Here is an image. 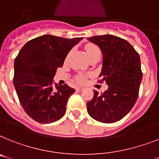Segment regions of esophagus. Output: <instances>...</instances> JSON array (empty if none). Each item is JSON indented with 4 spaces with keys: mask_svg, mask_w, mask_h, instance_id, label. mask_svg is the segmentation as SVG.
I'll return each mask as SVG.
<instances>
[{
    "mask_svg": "<svg viewBox=\"0 0 159 159\" xmlns=\"http://www.w3.org/2000/svg\"><path fill=\"white\" fill-rule=\"evenodd\" d=\"M83 90H84V88H82V87L76 88V91L77 92H81V91H83Z\"/></svg>",
    "mask_w": 159,
    "mask_h": 159,
    "instance_id": "34e87169",
    "label": "esophagus"
}]
</instances>
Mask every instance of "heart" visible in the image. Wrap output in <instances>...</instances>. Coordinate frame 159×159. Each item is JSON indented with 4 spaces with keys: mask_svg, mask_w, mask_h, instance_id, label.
Here are the masks:
<instances>
[{
    "mask_svg": "<svg viewBox=\"0 0 159 159\" xmlns=\"http://www.w3.org/2000/svg\"><path fill=\"white\" fill-rule=\"evenodd\" d=\"M85 52H86L88 57H90L95 54H98V53L101 54L100 48L93 44H88L85 46ZM76 80L79 83H84L86 80V76L84 75H80L76 77Z\"/></svg>",
    "mask_w": 159,
    "mask_h": 159,
    "instance_id": "heart-1",
    "label": "heart"
}]
</instances>
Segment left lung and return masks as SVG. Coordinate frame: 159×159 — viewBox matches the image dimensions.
I'll return each instance as SVG.
<instances>
[{
    "label": "left lung",
    "mask_w": 159,
    "mask_h": 159,
    "mask_svg": "<svg viewBox=\"0 0 159 159\" xmlns=\"http://www.w3.org/2000/svg\"><path fill=\"white\" fill-rule=\"evenodd\" d=\"M88 40L102 50L99 83L109 86L102 94L94 90L93 98L87 102L88 113L101 123H115L128 115L137 100L142 80L141 58L132 44L115 35H97Z\"/></svg>",
    "instance_id": "obj_1"
}]
</instances>
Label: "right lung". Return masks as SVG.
<instances>
[{"mask_svg": "<svg viewBox=\"0 0 159 159\" xmlns=\"http://www.w3.org/2000/svg\"><path fill=\"white\" fill-rule=\"evenodd\" d=\"M82 39L44 35L27 42L19 51L14 60V85L21 106L35 121L51 124L65 115L75 89L66 84L54 87L53 79L72 47Z\"/></svg>", "mask_w": 159, "mask_h": 159, "instance_id": "right-lung-1", "label": "right lung"}]
</instances>
